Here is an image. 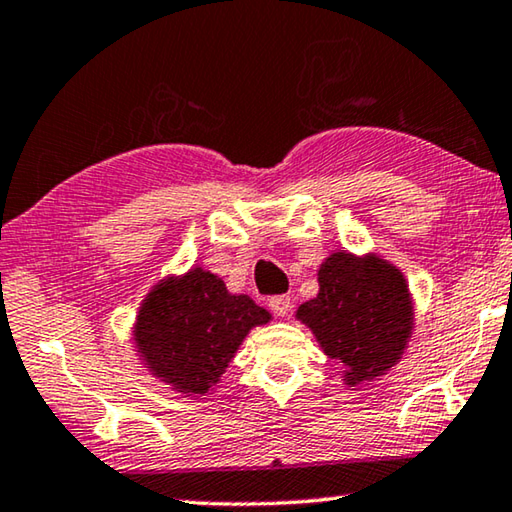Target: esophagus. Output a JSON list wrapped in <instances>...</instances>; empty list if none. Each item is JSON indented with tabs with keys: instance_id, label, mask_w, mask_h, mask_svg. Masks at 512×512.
<instances>
[{
	"instance_id": "esophagus-1",
	"label": "esophagus",
	"mask_w": 512,
	"mask_h": 512,
	"mask_svg": "<svg viewBox=\"0 0 512 512\" xmlns=\"http://www.w3.org/2000/svg\"><path fill=\"white\" fill-rule=\"evenodd\" d=\"M269 305H271V310L278 314V316H287L289 312H291V298L289 296H273L271 300H269Z\"/></svg>"
}]
</instances>
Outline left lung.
<instances>
[{"label": "left lung", "mask_w": 512, "mask_h": 512, "mask_svg": "<svg viewBox=\"0 0 512 512\" xmlns=\"http://www.w3.org/2000/svg\"><path fill=\"white\" fill-rule=\"evenodd\" d=\"M319 294L298 307L321 351L344 364L348 387L396 367L415 330V303L403 273L376 253H330L319 266Z\"/></svg>", "instance_id": "8db88e82"}]
</instances>
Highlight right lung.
<instances>
[{"mask_svg": "<svg viewBox=\"0 0 512 512\" xmlns=\"http://www.w3.org/2000/svg\"><path fill=\"white\" fill-rule=\"evenodd\" d=\"M271 312L246 294L193 266L150 289L136 314L132 339L154 378L186 396H205L221 380L248 332L266 326Z\"/></svg>", "mask_w": 512, "mask_h": 512, "instance_id": "obj_1", "label": "right lung"}]
</instances>
